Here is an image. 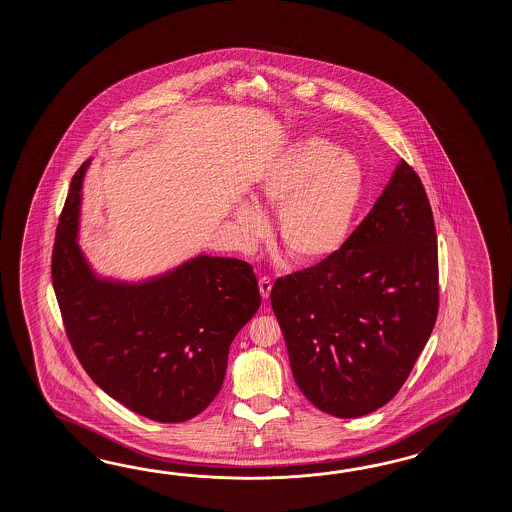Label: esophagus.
<instances>
[{
  "label": "esophagus",
  "mask_w": 512,
  "mask_h": 512,
  "mask_svg": "<svg viewBox=\"0 0 512 512\" xmlns=\"http://www.w3.org/2000/svg\"><path fill=\"white\" fill-rule=\"evenodd\" d=\"M258 285H260L261 298H263V300H267V298H269V294H271L272 289L271 278L263 276V278H260V282H258Z\"/></svg>",
  "instance_id": "34e87169"
}]
</instances>
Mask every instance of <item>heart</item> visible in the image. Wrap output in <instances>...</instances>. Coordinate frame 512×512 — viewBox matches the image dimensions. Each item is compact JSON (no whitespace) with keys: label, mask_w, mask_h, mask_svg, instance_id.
<instances>
[{"label":"heart","mask_w":512,"mask_h":512,"mask_svg":"<svg viewBox=\"0 0 512 512\" xmlns=\"http://www.w3.org/2000/svg\"><path fill=\"white\" fill-rule=\"evenodd\" d=\"M366 194V174L351 153L318 135L291 142L252 186V201L232 210L245 245L265 236L263 212L278 210L276 238L302 267L335 258L348 243Z\"/></svg>","instance_id":"obj_1"}]
</instances>
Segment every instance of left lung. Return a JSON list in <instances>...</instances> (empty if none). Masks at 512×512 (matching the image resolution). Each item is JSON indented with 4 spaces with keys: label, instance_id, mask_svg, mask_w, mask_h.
<instances>
[{
    "label": "left lung",
    "instance_id": "8db88e82",
    "mask_svg": "<svg viewBox=\"0 0 512 512\" xmlns=\"http://www.w3.org/2000/svg\"><path fill=\"white\" fill-rule=\"evenodd\" d=\"M437 276L430 201L401 161L335 258L272 285L300 392L344 419L392 401L434 329Z\"/></svg>",
    "mask_w": 512,
    "mask_h": 512
}]
</instances>
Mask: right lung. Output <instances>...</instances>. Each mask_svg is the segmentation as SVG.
Listing matches in <instances>:
<instances>
[{
	"mask_svg": "<svg viewBox=\"0 0 512 512\" xmlns=\"http://www.w3.org/2000/svg\"><path fill=\"white\" fill-rule=\"evenodd\" d=\"M86 161L56 229L51 276L67 338L98 388L135 414L183 423L221 390L229 348L256 315L252 267L199 254L144 282L100 278L78 245Z\"/></svg>",
	"mask_w": 512,
	"mask_h": 512,
	"instance_id": "1",
	"label": "right lung"
}]
</instances>
